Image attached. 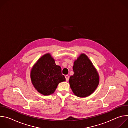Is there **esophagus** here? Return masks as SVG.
I'll return each mask as SVG.
<instances>
[{"mask_svg":"<svg viewBox=\"0 0 128 128\" xmlns=\"http://www.w3.org/2000/svg\"><path fill=\"white\" fill-rule=\"evenodd\" d=\"M65 78H66V80L67 82V81H68V80H69V76H68L66 75V76H65Z\"/></svg>","mask_w":128,"mask_h":128,"instance_id":"esophagus-1","label":"esophagus"}]
</instances>
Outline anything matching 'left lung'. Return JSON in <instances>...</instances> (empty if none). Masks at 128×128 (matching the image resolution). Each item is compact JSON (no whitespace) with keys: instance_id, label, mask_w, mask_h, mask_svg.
Here are the masks:
<instances>
[{"instance_id":"8db88e82","label":"left lung","mask_w":128,"mask_h":128,"mask_svg":"<svg viewBox=\"0 0 128 128\" xmlns=\"http://www.w3.org/2000/svg\"><path fill=\"white\" fill-rule=\"evenodd\" d=\"M73 69L74 74L69 82L74 94L84 98L93 94L99 85V76L88 56L82 54L75 61Z\"/></svg>"}]
</instances>
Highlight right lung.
<instances>
[{"mask_svg": "<svg viewBox=\"0 0 128 128\" xmlns=\"http://www.w3.org/2000/svg\"><path fill=\"white\" fill-rule=\"evenodd\" d=\"M32 83L38 92L44 96L53 94L58 84L66 80L60 66L56 64L50 54L42 57L31 71Z\"/></svg>", "mask_w": 128, "mask_h": 128, "instance_id": "right-lung-1", "label": "right lung"}]
</instances>
